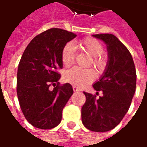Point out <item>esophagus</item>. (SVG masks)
<instances>
[{
	"mask_svg": "<svg viewBox=\"0 0 147 147\" xmlns=\"http://www.w3.org/2000/svg\"><path fill=\"white\" fill-rule=\"evenodd\" d=\"M73 90H74V91H79L80 90L79 89H78V88L77 86H73Z\"/></svg>",
	"mask_w": 147,
	"mask_h": 147,
	"instance_id": "1",
	"label": "esophagus"
}]
</instances>
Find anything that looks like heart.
<instances>
[{
    "mask_svg": "<svg viewBox=\"0 0 147 147\" xmlns=\"http://www.w3.org/2000/svg\"><path fill=\"white\" fill-rule=\"evenodd\" d=\"M81 46L94 57L92 63L98 69H102L105 65V61L101 57L103 53L102 44L94 38H86L82 41ZM61 61L64 66L69 67L74 62V46L72 43L66 44L61 50ZM95 73L91 69H82L79 67H74L68 70L64 74V79L65 82L72 84L75 86H84L92 82L95 79Z\"/></svg>",
    "mask_w": 147,
    "mask_h": 147,
    "instance_id": "heart-1",
    "label": "heart"
}]
</instances>
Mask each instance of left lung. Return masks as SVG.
<instances>
[{
	"instance_id": "1",
	"label": "left lung",
	"mask_w": 147,
	"mask_h": 147,
	"mask_svg": "<svg viewBox=\"0 0 147 147\" xmlns=\"http://www.w3.org/2000/svg\"><path fill=\"white\" fill-rule=\"evenodd\" d=\"M93 37L106 45L108 60L105 70L93 87L102 92L94 96L83 92L86 101L82 108V121L87 129L106 132L118 126L129 110L136 89V70L133 58L126 46L113 34Z\"/></svg>"
}]
</instances>
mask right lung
I'll return each mask as SVG.
<instances>
[{
  "label": "right lung",
  "mask_w": 147,
  "mask_h": 147,
  "mask_svg": "<svg viewBox=\"0 0 147 147\" xmlns=\"http://www.w3.org/2000/svg\"><path fill=\"white\" fill-rule=\"evenodd\" d=\"M77 35L57 28L45 31L28 45L18 65L17 93L21 111L39 129H52L61 121L62 110L74 90L70 84L60 86L61 50ZM58 86L50 90L51 84Z\"/></svg>",
  "instance_id": "1"
}]
</instances>
